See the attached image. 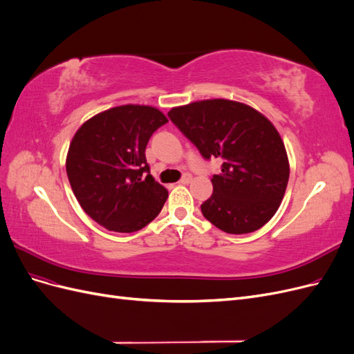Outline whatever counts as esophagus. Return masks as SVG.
Returning <instances> with one entry per match:
<instances>
[{
  "label": "esophagus",
  "instance_id": "esophagus-1",
  "mask_svg": "<svg viewBox=\"0 0 354 354\" xmlns=\"http://www.w3.org/2000/svg\"><path fill=\"white\" fill-rule=\"evenodd\" d=\"M190 181H192V176H189V174H186L183 178H181L180 180V183L181 185H189L190 183Z\"/></svg>",
  "mask_w": 354,
  "mask_h": 354
}]
</instances>
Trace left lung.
I'll list each match as a JSON object with an SVG mask.
<instances>
[{"mask_svg":"<svg viewBox=\"0 0 354 354\" xmlns=\"http://www.w3.org/2000/svg\"><path fill=\"white\" fill-rule=\"evenodd\" d=\"M168 116L203 158L223 160L211 178L212 195L201 205L203 217L230 234L263 227L279 208L289 178L276 127L251 106L227 99L177 106Z\"/></svg>","mask_w":354,"mask_h":354,"instance_id":"obj_1","label":"left lung"}]
</instances>
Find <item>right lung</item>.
<instances>
[{
  "label": "right lung",
  "instance_id": "1",
  "mask_svg": "<svg viewBox=\"0 0 354 354\" xmlns=\"http://www.w3.org/2000/svg\"><path fill=\"white\" fill-rule=\"evenodd\" d=\"M165 122L153 106L122 104L94 115L75 133L66 174L81 208L100 226L137 232L162 209L168 190L149 174L145 151Z\"/></svg>",
  "mask_w": 354,
  "mask_h": 354
}]
</instances>
